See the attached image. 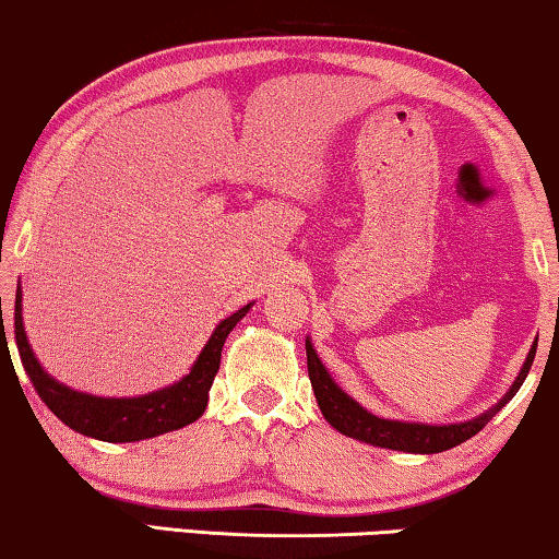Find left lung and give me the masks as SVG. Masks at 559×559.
Instances as JSON below:
<instances>
[{
  "label": "left lung",
  "mask_w": 559,
  "mask_h": 559,
  "mask_svg": "<svg viewBox=\"0 0 559 559\" xmlns=\"http://www.w3.org/2000/svg\"><path fill=\"white\" fill-rule=\"evenodd\" d=\"M305 350H308V373L312 392H316L318 407L323 412V417L331 423L335 430L348 435V438L364 440L369 445L389 448V450H402V453H442V450H450L461 442L471 440L473 435L484 430L496 412H499L503 404H507L511 396L519 392V386L524 384L526 373L532 369L534 354H537V341L526 356V361L519 371V377L503 400L493 404L491 409L484 412V415L471 419V423H457V425H417V423H396V419H381L371 412H366L361 404L350 400V396L338 389V384L331 379V373L325 371V366L320 364V358L312 348L310 341H305Z\"/></svg>",
  "instance_id": "left-lung-1"
}]
</instances>
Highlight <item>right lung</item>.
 I'll use <instances>...</instances> for the list:
<instances>
[{"instance_id": "right-lung-1", "label": "right lung", "mask_w": 559, "mask_h": 559, "mask_svg": "<svg viewBox=\"0 0 559 559\" xmlns=\"http://www.w3.org/2000/svg\"><path fill=\"white\" fill-rule=\"evenodd\" d=\"M249 308L251 305H243L234 316L221 320L186 379L167 389H159V392L134 396V400H104V396L73 392V389L58 384L56 379L48 377L27 343L25 325H22L20 287L17 300H14V341H17L20 361L25 366L35 392L40 394V400L48 404V409L60 423H66L75 432L104 442H134L180 430V427L195 423L203 415L205 404H209V389L218 373L221 348H224L226 335L247 316Z\"/></svg>"}]
</instances>
